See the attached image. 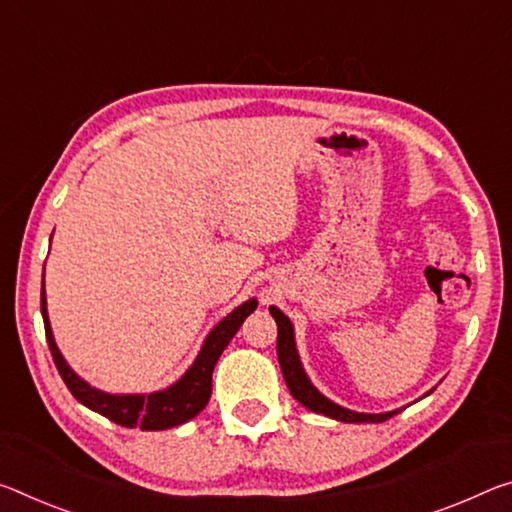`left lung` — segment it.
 <instances>
[{"mask_svg": "<svg viewBox=\"0 0 512 512\" xmlns=\"http://www.w3.org/2000/svg\"><path fill=\"white\" fill-rule=\"evenodd\" d=\"M269 310L275 323H278V362H280L282 376H285V383L289 387L291 396H294L300 405H305L307 410L319 412V415H326L330 419L346 421V424H362V421L380 424V421H387L389 417H394L396 412H399V410H392V412H380V415H367V412H353L326 399V396H323L319 389L310 383V378H307V373L303 371V364H300L298 351H296L294 326H291V321L278 310V307H269Z\"/></svg>", "mask_w": 512, "mask_h": 512, "instance_id": "obj_1", "label": "left lung"}]
</instances>
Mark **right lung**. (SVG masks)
Instances as JSON below:
<instances>
[{
    "mask_svg": "<svg viewBox=\"0 0 512 512\" xmlns=\"http://www.w3.org/2000/svg\"><path fill=\"white\" fill-rule=\"evenodd\" d=\"M257 300L250 298L246 303L232 310L218 326L209 332L205 344H202L196 362L186 369L184 376L161 392L152 394H109L102 389H95L79 378L75 371L68 367L63 360L59 346L54 342L50 316H47V300H45V285L40 289V312H43L45 321V337L50 344L52 358L56 369H59L63 383L68 385L70 394L75 399L91 408L93 412H100L102 417L111 419L113 424H120L125 428H136L141 431H166V428L180 426L189 421L205 408L209 396H212V373L218 358L230 344V339L237 335L241 323L246 321L250 312H255Z\"/></svg>",
    "mask_w": 512,
    "mask_h": 512,
    "instance_id": "add662e5",
    "label": "right lung"
}]
</instances>
